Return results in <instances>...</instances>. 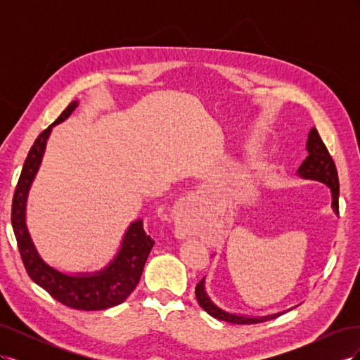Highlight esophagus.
Wrapping results in <instances>:
<instances>
[{
  "label": "esophagus",
  "mask_w": 360,
  "mask_h": 360,
  "mask_svg": "<svg viewBox=\"0 0 360 360\" xmlns=\"http://www.w3.org/2000/svg\"><path fill=\"white\" fill-rule=\"evenodd\" d=\"M174 214H176V236L179 238L191 236L195 222H197L201 216L200 195L192 193L191 197L181 200Z\"/></svg>",
  "instance_id": "esophagus-1"
}]
</instances>
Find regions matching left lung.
<instances>
[{
  "label": "left lung",
  "mask_w": 360,
  "mask_h": 360,
  "mask_svg": "<svg viewBox=\"0 0 360 360\" xmlns=\"http://www.w3.org/2000/svg\"><path fill=\"white\" fill-rule=\"evenodd\" d=\"M307 148L309 156L304 159V162L299 168V176L303 179H311V180H319L321 183H326L332 191V207L336 214H340V180H338V171L335 167V162L329 153L328 147L324 146L323 139L319 135V130L312 127L309 136H308V143ZM195 296H197V300L200 303V307L207 312L210 314L212 317L228 321L233 324H255V323H263L274 320L279 317L281 314L275 315H269V317L263 319H249V317H242V315H234V314H228L222 309H219L216 304L212 303V300L207 297V294L204 291V278L198 282L197 287H195Z\"/></svg>",
  "instance_id": "1"
}]
</instances>
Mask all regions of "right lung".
<instances>
[{
	"label": "right lung",
	"mask_w": 360,
	"mask_h": 360,
	"mask_svg": "<svg viewBox=\"0 0 360 360\" xmlns=\"http://www.w3.org/2000/svg\"><path fill=\"white\" fill-rule=\"evenodd\" d=\"M76 106L78 103L72 102L56 122L43 130L30 148L13 195L12 226L24 267L37 285L69 308L101 311L123 303L138 285L146 261L155 246V240L144 230L143 221L139 219L129 226L122 249L110 266L101 274L82 276H69L49 267L36 252L25 226L27 193L39 169L46 139L52 127L64 122Z\"/></svg>",
	"instance_id": "1"
}]
</instances>
